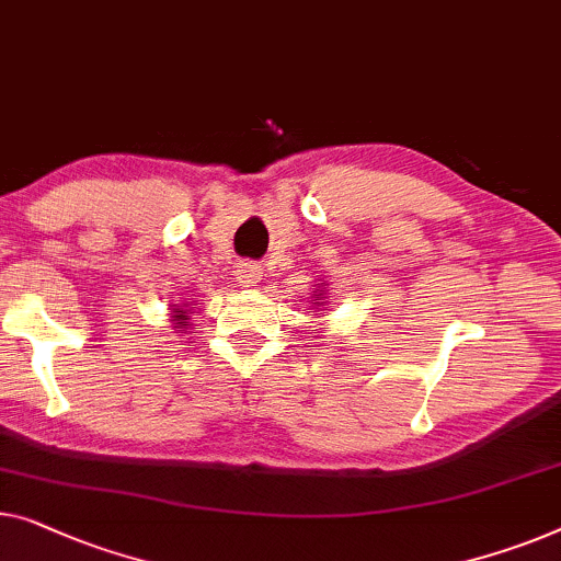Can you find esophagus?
<instances>
[{
    "label": "esophagus",
    "instance_id": "34e87169",
    "mask_svg": "<svg viewBox=\"0 0 561 561\" xmlns=\"http://www.w3.org/2000/svg\"><path fill=\"white\" fill-rule=\"evenodd\" d=\"M234 275H238L240 286H255V283L261 280V265L238 263V267H234Z\"/></svg>",
    "mask_w": 561,
    "mask_h": 561
}]
</instances>
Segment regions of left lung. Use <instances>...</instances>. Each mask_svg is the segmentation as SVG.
I'll use <instances>...</instances> for the list:
<instances>
[{"instance_id":"8db88e82","label":"left lung","mask_w":561,"mask_h":561,"mask_svg":"<svg viewBox=\"0 0 561 561\" xmlns=\"http://www.w3.org/2000/svg\"><path fill=\"white\" fill-rule=\"evenodd\" d=\"M316 300H319V298H316Z\"/></svg>"}]
</instances>
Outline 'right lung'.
Returning a JSON list of instances; mask_svg holds the SVG:
<instances>
[{"instance_id":"1","label":"right lung","mask_w":561,"mask_h":561,"mask_svg":"<svg viewBox=\"0 0 561 561\" xmlns=\"http://www.w3.org/2000/svg\"><path fill=\"white\" fill-rule=\"evenodd\" d=\"M186 311H182V308H174V321L180 323V327H186Z\"/></svg>"}]
</instances>
